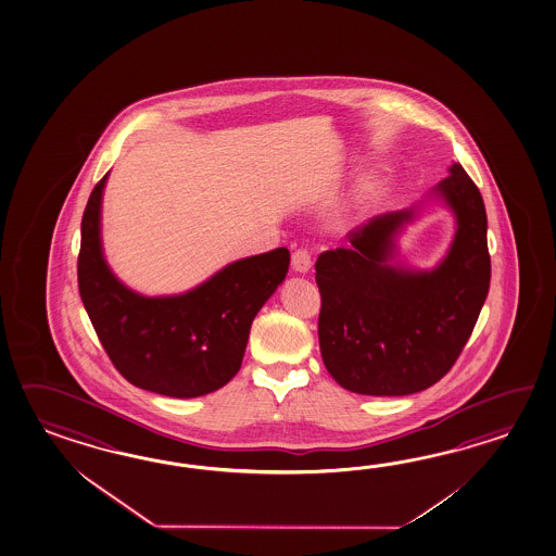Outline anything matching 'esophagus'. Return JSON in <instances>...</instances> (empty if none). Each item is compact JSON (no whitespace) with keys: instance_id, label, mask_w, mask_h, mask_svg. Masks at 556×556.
I'll use <instances>...</instances> for the list:
<instances>
[{"instance_id":"1","label":"esophagus","mask_w":556,"mask_h":556,"mask_svg":"<svg viewBox=\"0 0 556 556\" xmlns=\"http://www.w3.org/2000/svg\"><path fill=\"white\" fill-rule=\"evenodd\" d=\"M291 265H293V269H295L296 273L308 271V269H311V265H313V261H311V255H308V251H293V255H291Z\"/></svg>"}]
</instances>
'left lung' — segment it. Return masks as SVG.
Listing matches in <instances>:
<instances>
[{
  "label": "left lung",
  "instance_id": "1",
  "mask_svg": "<svg viewBox=\"0 0 556 556\" xmlns=\"http://www.w3.org/2000/svg\"><path fill=\"white\" fill-rule=\"evenodd\" d=\"M433 193L457 219L452 248L435 269L390 263L414 207L352 229L351 248L323 251L315 263L323 363L356 394L408 396L442 380L488 299V214L479 188L454 164Z\"/></svg>",
  "mask_w": 556,
  "mask_h": 556
}]
</instances>
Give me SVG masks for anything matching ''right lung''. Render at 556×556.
<instances>
[{
	"instance_id": "1",
	"label": "right lung",
	"mask_w": 556,
	"mask_h": 556,
	"mask_svg": "<svg viewBox=\"0 0 556 556\" xmlns=\"http://www.w3.org/2000/svg\"><path fill=\"white\" fill-rule=\"evenodd\" d=\"M94 186L80 222L79 293L102 349L130 384L162 396L198 397L241 368L251 323L283 283L289 250L239 260L184 295L142 296L102 257L101 200Z\"/></svg>"
}]
</instances>
